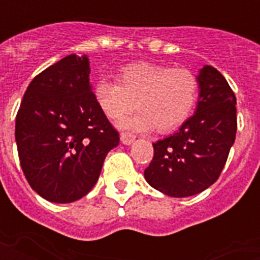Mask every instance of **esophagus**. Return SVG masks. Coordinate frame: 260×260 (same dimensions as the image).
Instances as JSON below:
<instances>
[{"instance_id":"esophagus-1","label":"esophagus","mask_w":260,"mask_h":260,"mask_svg":"<svg viewBox=\"0 0 260 260\" xmlns=\"http://www.w3.org/2000/svg\"><path fill=\"white\" fill-rule=\"evenodd\" d=\"M134 141H135V135L134 134H129V132H122L121 134V142L124 145H131Z\"/></svg>"}]
</instances>
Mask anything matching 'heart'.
<instances>
[{
    "mask_svg": "<svg viewBox=\"0 0 260 260\" xmlns=\"http://www.w3.org/2000/svg\"><path fill=\"white\" fill-rule=\"evenodd\" d=\"M94 100L108 118L122 119L121 125L136 131L156 128L160 132L175 129L184 124L195 108L199 80L186 68L141 62L126 67L119 82L100 79L93 89Z\"/></svg>",
    "mask_w": 260,
    "mask_h": 260,
    "instance_id": "b5f03b06",
    "label": "heart"
}]
</instances>
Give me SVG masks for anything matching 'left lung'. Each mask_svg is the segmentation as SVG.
Instances as JSON below:
<instances>
[{
	"label": "left lung",
	"mask_w": 260,
	"mask_h": 260,
	"mask_svg": "<svg viewBox=\"0 0 260 260\" xmlns=\"http://www.w3.org/2000/svg\"><path fill=\"white\" fill-rule=\"evenodd\" d=\"M196 113L178 132L153 143L154 154L145 178L173 198L205 191L221 174L237 134V99L217 69L205 65L198 76Z\"/></svg>",
	"instance_id": "obj_1"
}]
</instances>
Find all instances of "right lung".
Instances as JSON below:
<instances>
[{"label":"right lung","mask_w":260,"mask_h":260,"mask_svg":"<svg viewBox=\"0 0 260 260\" xmlns=\"http://www.w3.org/2000/svg\"><path fill=\"white\" fill-rule=\"evenodd\" d=\"M89 59L71 54L35 76L16 114L15 139L29 185L50 202L83 198L118 131L94 100Z\"/></svg>","instance_id":"right-lung-1"}]
</instances>
